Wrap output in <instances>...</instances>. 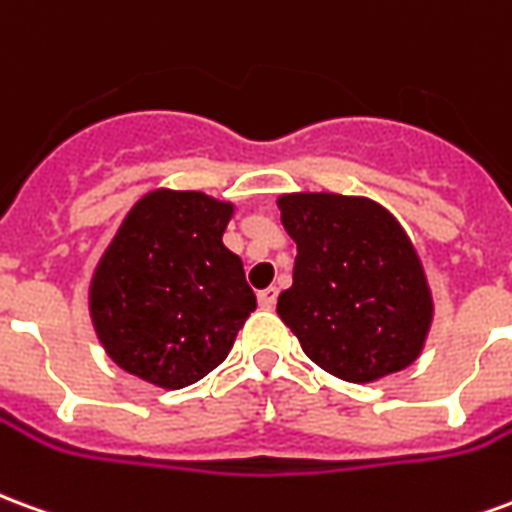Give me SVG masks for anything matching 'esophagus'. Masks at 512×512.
Here are the masks:
<instances>
[{"label":"esophagus","mask_w":512,"mask_h":512,"mask_svg":"<svg viewBox=\"0 0 512 512\" xmlns=\"http://www.w3.org/2000/svg\"><path fill=\"white\" fill-rule=\"evenodd\" d=\"M257 301H260L263 310H274V304H277V288L260 290V293H257Z\"/></svg>","instance_id":"1"}]
</instances>
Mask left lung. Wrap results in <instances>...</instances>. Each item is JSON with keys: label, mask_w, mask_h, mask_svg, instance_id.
I'll return each mask as SVG.
<instances>
[{"label": "left lung", "mask_w": 512, "mask_h": 512, "mask_svg": "<svg viewBox=\"0 0 512 512\" xmlns=\"http://www.w3.org/2000/svg\"><path fill=\"white\" fill-rule=\"evenodd\" d=\"M296 241L293 285L277 312L326 373L373 384L414 365L433 323L417 249L384 205L334 191L277 197Z\"/></svg>", "instance_id": "left-lung-1"}]
</instances>
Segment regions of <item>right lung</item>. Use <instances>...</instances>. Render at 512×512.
Segmentation results:
<instances>
[{"mask_svg": "<svg viewBox=\"0 0 512 512\" xmlns=\"http://www.w3.org/2000/svg\"><path fill=\"white\" fill-rule=\"evenodd\" d=\"M235 205L153 189L131 205L90 279V318L106 356L161 389L208 376L255 312L241 257L222 235Z\"/></svg>", "mask_w": 512, "mask_h": 512, "instance_id": "obj_1", "label": "right lung"}]
</instances>
